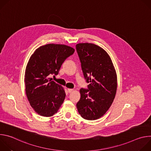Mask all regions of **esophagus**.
<instances>
[{"label": "esophagus", "instance_id": "obj_1", "mask_svg": "<svg viewBox=\"0 0 151 151\" xmlns=\"http://www.w3.org/2000/svg\"><path fill=\"white\" fill-rule=\"evenodd\" d=\"M68 93H71L72 92H73V89L68 88Z\"/></svg>", "mask_w": 151, "mask_h": 151}]
</instances>
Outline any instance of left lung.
I'll return each instance as SVG.
<instances>
[{
	"label": "left lung",
	"instance_id": "8db88e82",
	"mask_svg": "<svg viewBox=\"0 0 151 151\" xmlns=\"http://www.w3.org/2000/svg\"><path fill=\"white\" fill-rule=\"evenodd\" d=\"M88 89L81 88L76 104L79 114L87 120L103 116L109 109L117 89V76L111 57L103 48L88 43L76 45Z\"/></svg>",
	"mask_w": 151,
	"mask_h": 151
}]
</instances>
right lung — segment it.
Returning <instances> with one entry per match:
<instances>
[{
    "label": "right lung",
    "instance_id": "right-lung-1",
    "mask_svg": "<svg viewBox=\"0 0 151 151\" xmlns=\"http://www.w3.org/2000/svg\"><path fill=\"white\" fill-rule=\"evenodd\" d=\"M74 52L70 47L51 44L40 47L31 55L24 75L26 93L31 106L39 115L51 116L63 104L65 91L50 75H58L63 62Z\"/></svg>",
    "mask_w": 151,
    "mask_h": 151
}]
</instances>
